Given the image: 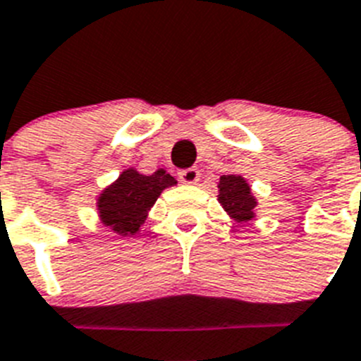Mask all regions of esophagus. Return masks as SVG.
Instances as JSON below:
<instances>
[{
	"mask_svg": "<svg viewBox=\"0 0 361 361\" xmlns=\"http://www.w3.org/2000/svg\"><path fill=\"white\" fill-rule=\"evenodd\" d=\"M178 176H180L181 183H196V181L200 180V172H198V169H195V166H190V169L181 171Z\"/></svg>",
	"mask_w": 361,
	"mask_h": 361,
	"instance_id": "1",
	"label": "esophagus"
}]
</instances>
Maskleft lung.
<instances>
[{"label":"left lung","instance_id":"8db88e82","mask_svg":"<svg viewBox=\"0 0 361 361\" xmlns=\"http://www.w3.org/2000/svg\"><path fill=\"white\" fill-rule=\"evenodd\" d=\"M218 202L222 204L227 214L235 218L238 224L250 222L251 218H255L257 200L251 195L250 185L242 176L227 174L220 176L218 183Z\"/></svg>","mask_w":361,"mask_h":361}]
</instances>
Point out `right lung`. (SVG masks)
<instances>
[{
    "label": "right lung",
    "mask_w": 361,
    "mask_h": 361,
    "mask_svg": "<svg viewBox=\"0 0 361 361\" xmlns=\"http://www.w3.org/2000/svg\"><path fill=\"white\" fill-rule=\"evenodd\" d=\"M172 185H176V180L163 169L150 176L139 174L134 169L124 171L99 196L97 207L101 222L121 237H132L145 224L161 190Z\"/></svg>",
    "instance_id": "add662e5"
}]
</instances>
